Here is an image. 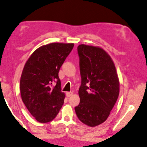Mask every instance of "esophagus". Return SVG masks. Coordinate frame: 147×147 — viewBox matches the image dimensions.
I'll use <instances>...</instances> for the list:
<instances>
[{
	"instance_id": "esophagus-1",
	"label": "esophagus",
	"mask_w": 147,
	"mask_h": 147,
	"mask_svg": "<svg viewBox=\"0 0 147 147\" xmlns=\"http://www.w3.org/2000/svg\"><path fill=\"white\" fill-rule=\"evenodd\" d=\"M72 95H73V92H67V93H66L67 97H70L71 96H72Z\"/></svg>"
}]
</instances>
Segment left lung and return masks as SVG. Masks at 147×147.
Wrapping results in <instances>:
<instances>
[{
    "instance_id": "left-lung-1",
    "label": "left lung",
    "mask_w": 147,
    "mask_h": 147,
    "mask_svg": "<svg viewBox=\"0 0 147 147\" xmlns=\"http://www.w3.org/2000/svg\"><path fill=\"white\" fill-rule=\"evenodd\" d=\"M81 85L80 102L75 107L79 119L94 127L107 119L119 94V81L111 57L99 46L78 47Z\"/></svg>"
}]
</instances>
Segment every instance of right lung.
<instances>
[{
  "label": "right lung",
  "mask_w": 147,
  "mask_h": 147,
  "mask_svg": "<svg viewBox=\"0 0 147 147\" xmlns=\"http://www.w3.org/2000/svg\"><path fill=\"white\" fill-rule=\"evenodd\" d=\"M74 46L63 42L43 45L33 51L24 66L20 81L21 98L39 123L52 121L64 103L65 94L61 92L59 71Z\"/></svg>",
  "instance_id": "add662e5"
}]
</instances>
